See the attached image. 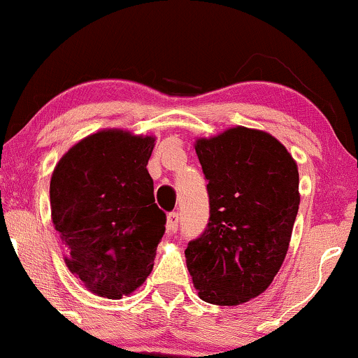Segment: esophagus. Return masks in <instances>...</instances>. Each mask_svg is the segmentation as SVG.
<instances>
[{"label": "esophagus", "instance_id": "esophagus-1", "mask_svg": "<svg viewBox=\"0 0 358 358\" xmlns=\"http://www.w3.org/2000/svg\"><path fill=\"white\" fill-rule=\"evenodd\" d=\"M179 226V214L178 213H171L169 216H167V221H166V228L169 233H174L176 229H178Z\"/></svg>", "mask_w": 358, "mask_h": 358}]
</instances>
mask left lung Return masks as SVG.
<instances>
[{
  "label": "left lung",
  "instance_id": "1",
  "mask_svg": "<svg viewBox=\"0 0 358 358\" xmlns=\"http://www.w3.org/2000/svg\"><path fill=\"white\" fill-rule=\"evenodd\" d=\"M211 217L186 248L201 300L236 306L271 285L287 256L300 191L298 166L278 138L236 125L194 144Z\"/></svg>",
  "mask_w": 358,
  "mask_h": 358
}]
</instances>
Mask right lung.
Segmentation results:
<instances>
[{"mask_svg": "<svg viewBox=\"0 0 358 358\" xmlns=\"http://www.w3.org/2000/svg\"><path fill=\"white\" fill-rule=\"evenodd\" d=\"M154 136L103 129L71 145L55 166L50 208L66 268L96 296L120 300L154 268L166 214L147 171Z\"/></svg>", "mask_w": 358, "mask_h": 358, "instance_id": "obj_1", "label": "right lung"}]
</instances>
